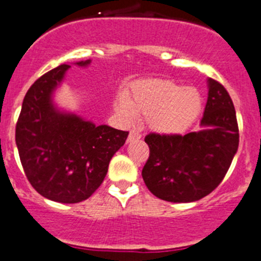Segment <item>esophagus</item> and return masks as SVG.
Wrapping results in <instances>:
<instances>
[{
	"label": "esophagus",
	"instance_id": "obj_1",
	"mask_svg": "<svg viewBox=\"0 0 261 261\" xmlns=\"http://www.w3.org/2000/svg\"><path fill=\"white\" fill-rule=\"evenodd\" d=\"M142 138V135H140L139 131L136 130H131L130 134H128V138H127V142H134V140H138Z\"/></svg>",
	"mask_w": 261,
	"mask_h": 261
}]
</instances>
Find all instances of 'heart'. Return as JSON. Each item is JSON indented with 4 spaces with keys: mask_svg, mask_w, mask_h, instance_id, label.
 Instances as JSON below:
<instances>
[{
    "mask_svg": "<svg viewBox=\"0 0 261 261\" xmlns=\"http://www.w3.org/2000/svg\"><path fill=\"white\" fill-rule=\"evenodd\" d=\"M117 109L126 121L144 114L153 130L180 133L200 113L201 96L194 87H182L170 81H149L134 87L128 100L121 98Z\"/></svg>",
    "mask_w": 261,
    "mask_h": 261,
    "instance_id": "b5f03b06",
    "label": "heart"
}]
</instances>
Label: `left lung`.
I'll return each mask as SVG.
<instances>
[{
  "label": "left lung",
  "mask_w": 261,
  "mask_h": 261,
  "mask_svg": "<svg viewBox=\"0 0 261 261\" xmlns=\"http://www.w3.org/2000/svg\"><path fill=\"white\" fill-rule=\"evenodd\" d=\"M208 100L198 133H151L149 157L142 170L148 190L163 200L190 203L222 182L239 144L236 109L221 83L208 79Z\"/></svg>",
  "instance_id": "1"
}]
</instances>
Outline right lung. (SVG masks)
Segmentation results:
<instances>
[{"mask_svg":"<svg viewBox=\"0 0 261 261\" xmlns=\"http://www.w3.org/2000/svg\"><path fill=\"white\" fill-rule=\"evenodd\" d=\"M69 69L70 65H60L30 87L15 127L27 179L44 198L66 204L86 200L100 187L110 160L128 135V131L96 126L55 107L53 91Z\"/></svg>","mask_w":261,"mask_h":261,"instance_id":"right-lung-1","label":"right lung"}]
</instances>
